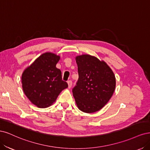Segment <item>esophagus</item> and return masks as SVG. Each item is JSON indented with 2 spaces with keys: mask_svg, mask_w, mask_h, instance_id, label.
Returning a JSON list of instances; mask_svg holds the SVG:
<instances>
[{
  "mask_svg": "<svg viewBox=\"0 0 150 150\" xmlns=\"http://www.w3.org/2000/svg\"><path fill=\"white\" fill-rule=\"evenodd\" d=\"M67 83H68L69 85V88H71V86H72V81L71 80H69L67 81Z\"/></svg>",
  "mask_w": 150,
  "mask_h": 150,
  "instance_id": "obj_1",
  "label": "esophagus"
}]
</instances>
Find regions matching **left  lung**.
I'll use <instances>...</instances> for the list:
<instances>
[{
    "label": "left lung",
    "instance_id": "1",
    "mask_svg": "<svg viewBox=\"0 0 150 150\" xmlns=\"http://www.w3.org/2000/svg\"><path fill=\"white\" fill-rule=\"evenodd\" d=\"M79 79L72 89L79 108L91 113L102 108L112 97L115 76L105 62L89 55L76 57Z\"/></svg>",
    "mask_w": 150,
    "mask_h": 150
}]
</instances>
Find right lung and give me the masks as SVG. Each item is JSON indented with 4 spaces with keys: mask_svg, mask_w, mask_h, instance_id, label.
I'll return each instance as SVG.
<instances>
[{
    "mask_svg": "<svg viewBox=\"0 0 150 150\" xmlns=\"http://www.w3.org/2000/svg\"><path fill=\"white\" fill-rule=\"evenodd\" d=\"M60 57L45 53L23 71V92L31 102L39 108H46L56 100L61 91L68 87L62 80V71L56 67Z\"/></svg>",
    "mask_w": 150,
    "mask_h": 150,
    "instance_id": "right-lung-1",
    "label": "right lung"
}]
</instances>
